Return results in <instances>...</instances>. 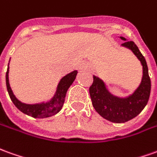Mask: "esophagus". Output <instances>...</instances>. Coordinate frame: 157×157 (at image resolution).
Instances as JSON below:
<instances>
[{"label":"esophagus","mask_w":157,"mask_h":157,"mask_svg":"<svg viewBox=\"0 0 157 157\" xmlns=\"http://www.w3.org/2000/svg\"><path fill=\"white\" fill-rule=\"evenodd\" d=\"M87 64H86V63H80V65H79V69L81 70V71H85V70H86L87 69Z\"/></svg>","instance_id":"34e87169"}]
</instances>
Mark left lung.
<instances>
[{
  "instance_id": "left-lung-1",
  "label": "left lung",
  "mask_w": 157,
  "mask_h": 157,
  "mask_svg": "<svg viewBox=\"0 0 157 157\" xmlns=\"http://www.w3.org/2000/svg\"><path fill=\"white\" fill-rule=\"evenodd\" d=\"M126 40L121 46L128 48L138 58L143 66V77L139 87L127 98H119L109 93L105 82L94 75V82L89 87V94L93 106L102 117L111 122L123 123L134 118L147 105L151 94V79L144 57L133 41Z\"/></svg>"
}]
</instances>
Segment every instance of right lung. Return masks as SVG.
Returning a JSON list of instances; mask_svg holds the SVG:
<instances>
[{"label": "right lung", "instance_id": "right-lung-1", "mask_svg": "<svg viewBox=\"0 0 157 157\" xmlns=\"http://www.w3.org/2000/svg\"><path fill=\"white\" fill-rule=\"evenodd\" d=\"M8 73H9V66L7 67V71L6 73V88H7L10 98L13 101L14 105L21 112L28 115L29 117H32L34 118H47V117L54 116L58 112H59L60 109H62L67 90L75 81L76 75H77V71H72L60 80L55 94L50 101L47 103L35 104V105H28V104L22 103L15 97L10 86Z\"/></svg>", "mask_w": 157, "mask_h": 157}]
</instances>
